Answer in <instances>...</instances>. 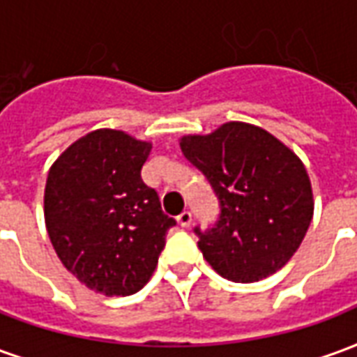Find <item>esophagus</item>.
Returning <instances> with one entry per match:
<instances>
[{"label": "esophagus", "instance_id": "obj_1", "mask_svg": "<svg viewBox=\"0 0 357 357\" xmlns=\"http://www.w3.org/2000/svg\"><path fill=\"white\" fill-rule=\"evenodd\" d=\"M191 222H193V216H191V212H181L178 216V224L181 225V227H189L191 225Z\"/></svg>", "mask_w": 357, "mask_h": 357}]
</instances>
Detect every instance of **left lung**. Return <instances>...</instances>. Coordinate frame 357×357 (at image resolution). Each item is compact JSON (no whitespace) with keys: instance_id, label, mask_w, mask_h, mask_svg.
Masks as SVG:
<instances>
[{"instance_id":"obj_1","label":"left lung","mask_w":357,"mask_h":357,"mask_svg":"<svg viewBox=\"0 0 357 357\" xmlns=\"http://www.w3.org/2000/svg\"><path fill=\"white\" fill-rule=\"evenodd\" d=\"M179 147L220 202L214 227H195L214 271L252 283L283 268L314 216L312 183L298 156L245 122H227L208 135H183Z\"/></svg>"}]
</instances>
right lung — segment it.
Instances as JSON below:
<instances>
[{"label":"right lung","mask_w":357,"mask_h":357,"mask_svg":"<svg viewBox=\"0 0 357 357\" xmlns=\"http://www.w3.org/2000/svg\"><path fill=\"white\" fill-rule=\"evenodd\" d=\"M151 149L120 130H95L74 141L47 176L51 245L80 283L105 296L141 291L176 225L141 179Z\"/></svg>","instance_id":"add662e5"}]
</instances>
